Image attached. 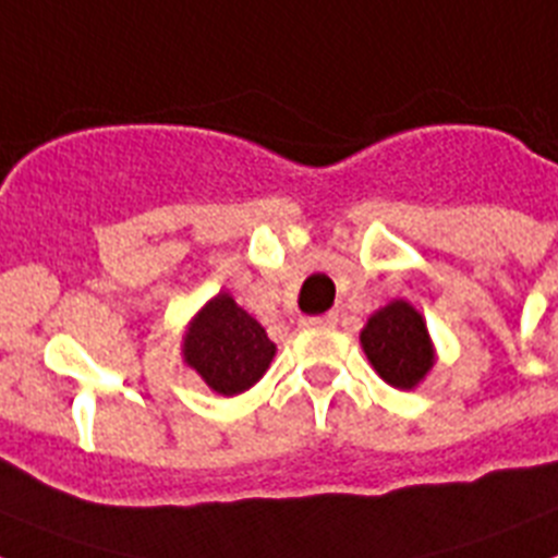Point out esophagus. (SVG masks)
<instances>
[{
    "instance_id": "esophagus-1",
    "label": "esophagus",
    "mask_w": 558,
    "mask_h": 558,
    "mask_svg": "<svg viewBox=\"0 0 558 558\" xmlns=\"http://www.w3.org/2000/svg\"><path fill=\"white\" fill-rule=\"evenodd\" d=\"M307 327H324V329H329V327H335V324H338V313H327V315H315V318H307Z\"/></svg>"
}]
</instances>
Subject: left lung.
<instances>
[{
	"instance_id": "1",
	"label": "left lung",
	"mask_w": 558,
	"mask_h": 558,
	"mask_svg": "<svg viewBox=\"0 0 558 558\" xmlns=\"http://www.w3.org/2000/svg\"><path fill=\"white\" fill-rule=\"evenodd\" d=\"M360 343L374 372L386 379L388 386L402 388V391L416 388L436 363L425 318L402 299L386 304L368 318L360 332Z\"/></svg>"
}]
</instances>
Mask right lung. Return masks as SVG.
I'll use <instances>...</instances> for the list:
<instances>
[{
	"label": "right lung",
	"instance_id": "add662e5",
	"mask_svg": "<svg viewBox=\"0 0 558 558\" xmlns=\"http://www.w3.org/2000/svg\"><path fill=\"white\" fill-rule=\"evenodd\" d=\"M181 352L211 391L234 397L268 372L276 343L229 293H218L190 322Z\"/></svg>",
	"mask_w": 558,
	"mask_h": 558
}]
</instances>
